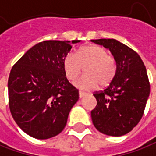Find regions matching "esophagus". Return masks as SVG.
Returning a JSON list of instances; mask_svg holds the SVG:
<instances>
[{
    "label": "esophagus",
    "instance_id": "34e87169",
    "mask_svg": "<svg viewBox=\"0 0 156 156\" xmlns=\"http://www.w3.org/2000/svg\"><path fill=\"white\" fill-rule=\"evenodd\" d=\"M78 95H79V98H82L83 96H85L87 95V93L85 92H83V91H79L78 92Z\"/></svg>",
    "mask_w": 156,
    "mask_h": 156
}]
</instances>
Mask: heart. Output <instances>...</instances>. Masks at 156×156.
I'll use <instances>...</instances> for the list:
<instances>
[{"instance_id":"heart-1","label":"heart","mask_w":156,"mask_h":156,"mask_svg":"<svg viewBox=\"0 0 156 156\" xmlns=\"http://www.w3.org/2000/svg\"><path fill=\"white\" fill-rule=\"evenodd\" d=\"M84 67L82 77L74 81L75 86L82 90H94L100 84L108 85L117 73V63L114 57L108 55L104 48L89 45L82 48L78 54L70 52L65 56L63 68L66 78L74 80Z\"/></svg>"}]
</instances>
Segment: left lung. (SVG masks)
<instances>
[{"instance_id":"1","label":"left lung","mask_w":156,"mask_h":156,"mask_svg":"<svg viewBox=\"0 0 156 156\" xmlns=\"http://www.w3.org/2000/svg\"><path fill=\"white\" fill-rule=\"evenodd\" d=\"M91 42L108 48L117 63L113 81L104 90L93 94L97 104L91 111L92 122L108 136L126 135L144 115L150 92L146 67L136 52L115 39Z\"/></svg>"}]
</instances>
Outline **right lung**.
<instances>
[{"mask_svg": "<svg viewBox=\"0 0 156 156\" xmlns=\"http://www.w3.org/2000/svg\"><path fill=\"white\" fill-rule=\"evenodd\" d=\"M80 40H73L77 43ZM70 41H43L13 65L8 78L12 116L20 129L37 139L60 134L78 100V90L65 74L63 60Z\"/></svg>", "mask_w": 156, "mask_h": 156, "instance_id": "right-lung-1", "label": "right lung"}]
</instances>
